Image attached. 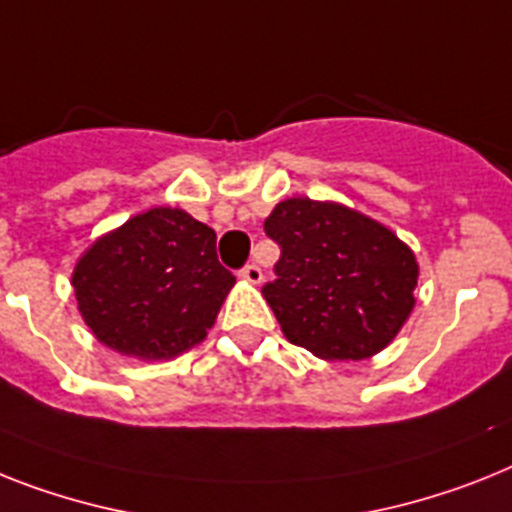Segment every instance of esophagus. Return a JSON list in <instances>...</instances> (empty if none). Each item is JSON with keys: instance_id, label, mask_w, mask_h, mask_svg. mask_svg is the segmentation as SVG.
Masks as SVG:
<instances>
[{"instance_id": "esophagus-1", "label": "esophagus", "mask_w": 512, "mask_h": 512, "mask_svg": "<svg viewBox=\"0 0 512 512\" xmlns=\"http://www.w3.org/2000/svg\"><path fill=\"white\" fill-rule=\"evenodd\" d=\"M238 274H240V280L251 282V285H259V282L264 280V272H261V269L256 264H246V266H243V269H240Z\"/></svg>"}]
</instances>
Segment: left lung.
Segmentation results:
<instances>
[{"instance_id": "1", "label": "left lung", "mask_w": 512, "mask_h": 512, "mask_svg": "<svg viewBox=\"0 0 512 512\" xmlns=\"http://www.w3.org/2000/svg\"><path fill=\"white\" fill-rule=\"evenodd\" d=\"M280 246L264 285L282 332L324 361L387 348L413 311L416 256L384 225L332 201L287 198L264 222Z\"/></svg>"}]
</instances>
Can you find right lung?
<instances>
[{
  "instance_id": "1",
  "label": "right lung",
  "mask_w": 512,
  "mask_h": 512,
  "mask_svg": "<svg viewBox=\"0 0 512 512\" xmlns=\"http://www.w3.org/2000/svg\"><path fill=\"white\" fill-rule=\"evenodd\" d=\"M235 285L217 259V232L159 206L107 232L75 264L78 311L122 356L162 361L206 337Z\"/></svg>"
}]
</instances>
